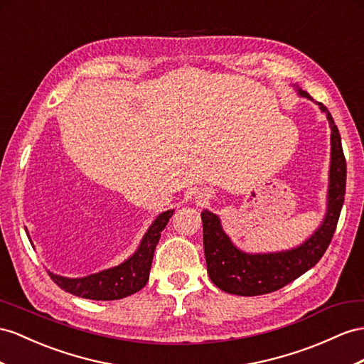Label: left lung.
<instances>
[{"label":"left lung","mask_w":364,"mask_h":364,"mask_svg":"<svg viewBox=\"0 0 364 364\" xmlns=\"http://www.w3.org/2000/svg\"><path fill=\"white\" fill-rule=\"evenodd\" d=\"M294 87L298 95L314 101L306 90L296 85ZM314 102L328 118L331 127L329 186L321 225L314 230L309 238L292 249L250 254L234 245V241L223 229L217 213L204 209L201 212V220L208 274L212 283L221 291L241 296L278 291L318 263L331 243L344 203V192H346V160H344L338 127L335 126L331 112L321 102Z\"/></svg>","instance_id":"obj_1"}]
</instances>
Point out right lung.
<instances>
[{
  "instance_id": "right-lung-1",
  "label": "right lung",
  "mask_w": 364,
  "mask_h": 364,
  "mask_svg": "<svg viewBox=\"0 0 364 364\" xmlns=\"http://www.w3.org/2000/svg\"><path fill=\"white\" fill-rule=\"evenodd\" d=\"M172 213L173 209L161 212L146 230L135 252L118 266L78 278L63 277L50 271H48V274L63 291L81 298H87V300L109 301L132 295L138 292L139 289H143L147 283L155 247ZM27 237H29V234H27Z\"/></svg>"
}]
</instances>
